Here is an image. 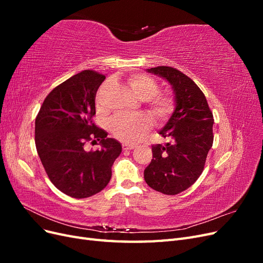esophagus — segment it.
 I'll return each instance as SVG.
<instances>
[{"label": "esophagus", "instance_id": "34e87169", "mask_svg": "<svg viewBox=\"0 0 263 263\" xmlns=\"http://www.w3.org/2000/svg\"><path fill=\"white\" fill-rule=\"evenodd\" d=\"M123 149L124 150H132V149H134L135 148V146L134 145H132V144H127V142H123Z\"/></svg>", "mask_w": 263, "mask_h": 263}]
</instances>
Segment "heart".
Instances as JSON below:
<instances>
[{
  "instance_id": "heart-1",
  "label": "heart",
  "mask_w": 263,
  "mask_h": 263,
  "mask_svg": "<svg viewBox=\"0 0 263 263\" xmlns=\"http://www.w3.org/2000/svg\"><path fill=\"white\" fill-rule=\"evenodd\" d=\"M128 84L137 98L147 102V110L157 123L164 122L176 109V101L170 94H157L158 83L146 74H133ZM150 127V118L146 114L117 115L109 123V132L124 142H135Z\"/></svg>"
}]
</instances>
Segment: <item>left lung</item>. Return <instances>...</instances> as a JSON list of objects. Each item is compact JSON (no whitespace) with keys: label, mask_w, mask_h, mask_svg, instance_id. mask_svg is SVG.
Masks as SVG:
<instances>
[{"label":"left lung","mask_w":263,"mask_h":263,"mask_svg":"<svg viewBox=\"0 0 263 263\" xmlns=\"http://www.w3.org/2000/svg\"><path fill=\"white\" fill-rule=\"evenodd\" d=\"M172 86L176 109L159 132L169 139L153 146V159L144 171L147 184L158 192L176 195L200 178L213 146V113L204 93L181 71L160 66L147 69Z\"/></svg>","instance_id":"1"}]
</instances>
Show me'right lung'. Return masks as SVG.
<instances>
[{
	"label": "right lung",
	"instance_id": "1",
	"mask_svg": "<svg viewBox=\"0 0 263 263\" xmlns=\"http://www.w3.org/2000/svg\"><path fill=\"white\" fill-rule=\"evenodd\" d=\"M105 76L84 70L47 95L35 121V144L52 184L74 198H85L104 189L122 145L93 123L95 95ZM101 149L84 150L87 141Z\"/></svg>",
	"mask_w": 263,
	"mask_h": 263
}]
</instances>
